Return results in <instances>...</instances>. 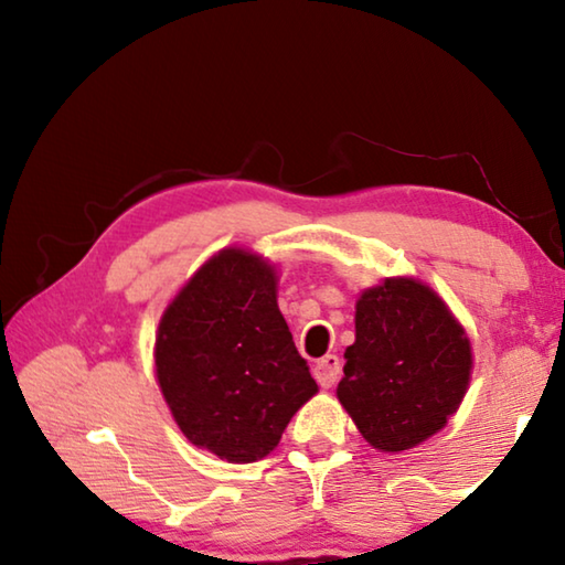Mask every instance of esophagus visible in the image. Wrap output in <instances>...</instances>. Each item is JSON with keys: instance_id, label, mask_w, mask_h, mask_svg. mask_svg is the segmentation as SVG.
<instances>
[{"instance_id": "esophagus-1", "label": "esophagus", "mask_w": 565, "mask_h": 565, "mask_svg": "<svg viewBox=\"0 0 565 565\" xmlns=\"http://www.w3.org/2000/svg\"><path fill=\"white\" fill-rule=\"evenodd\" d=\"M313 376H317V381L323 388H331L337 384L341 376V359L337 353H327V356L319 359L317 366H313Z\"/></svg>"}]
</instances>
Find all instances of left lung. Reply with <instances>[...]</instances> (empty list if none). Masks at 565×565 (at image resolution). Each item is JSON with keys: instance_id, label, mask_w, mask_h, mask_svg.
Segmentation results:
<instances>
[{"instance_id": "8db88e82", "label": "left lung", "mask_w": 565, "mask_h": 565, "mask_svg": "<svg viewBox=\"0 0 565 565\" xmlns=\"http://www.w3.org/2000/svg\"><path fill=\"white\" fill-rule=\"evenodd\" d=\"M337 396L379 451H406L456 414L471 376V343L428 286L386 279L361 294L356 341Z\"/></svg>"}]
</instances>
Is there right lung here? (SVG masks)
Returning <instances> with one entry per match:
<instances>
[{
    "label": "right lung",
    "instance_id": "1",
    "mask_svg": "<svg viewBox=\"0 0 565 565\" xmlns=\"http://www.w3.org/2000/svg\"><path fill=\"white\" fill-rule=\"evenodd\" d=\"M157 376L189 441L234 463L274 451L319 391L276 303L271 266L242 248L209 259L171 301Z\"/></svg>",
    "mask_w": 565,
    "mask_h": 565
}]
</instances>
